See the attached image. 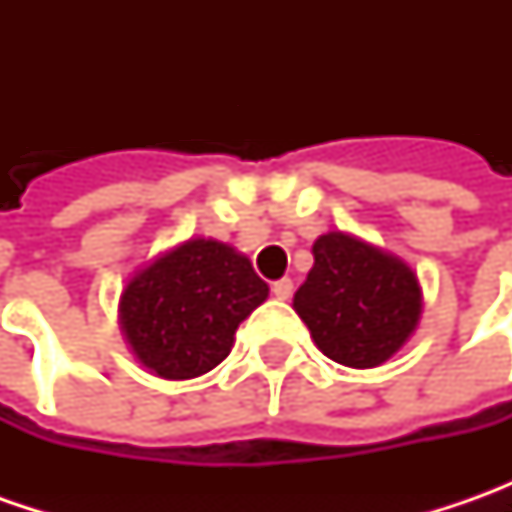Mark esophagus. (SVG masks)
<instances>
[{"mask_svg": "<svg viewBox=\"0 0 512 512\" xmlns=\"http://www.w3.org/2000/svg\"><path fill=\"white\" fill-rule=\"evenodd\" d=\"M270 290H273V296H276V299H282V302H285V299L293 296V282H290V279H279V282H273V285H270Z\"/></svg>", "mask_w": 512, "mask_h": 512, "instance_id": "obj_1", "label": "esophagus"}]
</instances>
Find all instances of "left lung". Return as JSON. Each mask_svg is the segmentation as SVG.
<instances>
[{
    "label": "left lung",
    "mask_w": 512,
    "mask_h": 512,
    "mask_svg": "<svg viewBox=\"0 0 512 512\" xmlns=\"http://www.w3.org/2000/svg\"><path fill=\"white\" fill-rule=\"evenodd\" d=\"M293 307L316 347L344 367H379L419 325L422 290L402 259L347 233L313 245V267Z\"/></svg>",
    "instance_id": "8db88e82"
}]
</instances>
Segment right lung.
Segmentation results:
<instances>
[{"instance_id": "1", "label": "right lung", "mask_w": 512, "mask_h": 512, "mask_svg": "<svg viewBox=\"0 0 512 512\" xmlns=\"http://www.w3.org/2000/svg\"><path fill=\"white\" fill-rule=\"evenodd\" d=\"M267 285L233 247L190 239L139 270L122 293V330L162 379H193L227 359Z\"/></svg>"}]
</instances>
